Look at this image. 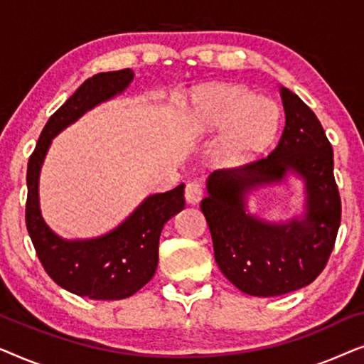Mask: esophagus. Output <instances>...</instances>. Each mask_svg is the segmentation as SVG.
Returning <instances> with one entry per match:
<instances>
[{"label":"esophagus","mask_w":364,"mask_h":364,"mask_svg":"<svg viewBox=\"0 0 364 364\" xmlns=\"http://www.w3.org/2000/svg\"><path fill=\"white\" fill-rule=\"evenodd\" d=\"M203 196L202 187L198 182H188L186 187V200L187 203H197Z\"/></svg>","instance_id":"esophagus-1"}]
</instances>
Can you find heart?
Instances as JSON below:
<instances>
[{"label":"heart","instance_id":"b5f03b06","mask_svg":"<svg viewBox=\"0 0 364 364\" xmlns=\"http://www.w3.org/2000/svg\"><path fill=\"white\" fill-rule=\"evenodd\" d=\"M280 121V109L270 99L255 97L240 84L212 82L192 92L183 129L196 141L220 132L213 146V162L222 168H238L270 147Z\"/></svg>","mask_w":364,"mask_h":364}]
</instances>
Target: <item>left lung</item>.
I'll list each match as a JSON object with an SVG mask.
<instances>
[{
	"label": "left lung",
	"mask_w": 364,
	"mask_h": 364,
	"mask_svg": "<svg viewBox=\"0 0 364 364\" xmlns=\"http://www.w3.org/2000/svg\"><path fill=\"white\" fill-rule=\"evenodd\" d=\"M280 97L285 129L275 151L245 167L212 172L200 203L218 268L252 296L310 285L330 258L341 220L331 144L295 92L280 86ZM290 180L302 187V205L293 216L268 221L250 210V196L273 186L288 188Z\"/></svg>",
	"instance_id": "obj_1"
}]
</instances>
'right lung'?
Instances as JSON below:
<instances>
[{"mask_svg": "<svg viewBox=\"0 0 364 364\" xmlns=\"http://www.w3.org/2000/svg\"><path fill=\"white\" fill-rule=\"evenodd\" d=\"M132 81L131 69L86 79L49 117L28 162L26 228L34 250L59 287L91 300H122L141 290L157 270L164 225L186 205V183L151 193L119 225L91 238H64L44 220L39 177L53 139L99 104L121 96Z\"/></svg>", "mask_w": 364, "mask_h": 364, "instance_id": "obj_1", "label": "right lung"}]
</instances>
